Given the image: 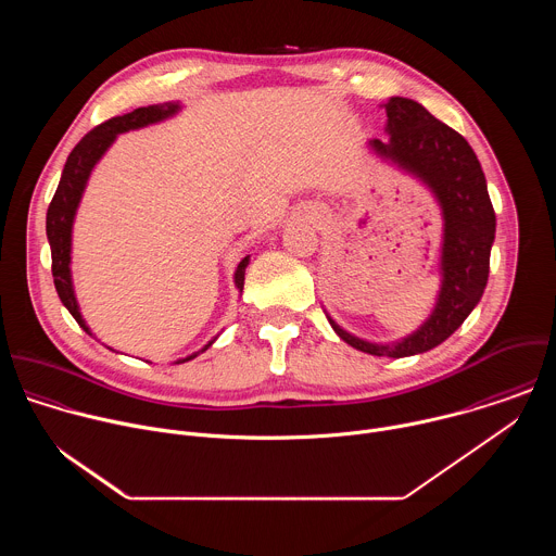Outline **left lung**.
<instances>
[{
    "label": "left lung",
    "mask_w": 556,
    "mask_h": 556,
    "mask_svg": "<svg viewBox=\"0 0 556 556\" xmlns=\"http://www.w3.org/2000/svg\"><path fill=\"white\" fill-rule=\"evenodd\" d=\"M384 112L389 142L376 138L371 147L422 178L442 206V290L425 326L395 345H374L330 324L348 345L365 354L403 358L446 341L480 303L491 268L495 211L482 165L462 134L412 99L393 97Z\"/></svg>",
    "instance_id": "left-lung-1"
}]
</instances>
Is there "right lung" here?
Listing matches in <instances>:
<instances>
[{
    "instance_id": "add662e5",
    "label": "right lung",
    "mask_w": 556,
    "mask_h": 556,
    "mask_svg": "<svg viewBox=\"0 0 556 556\" xmlns=\"http://www.w3.org/2000/svg\"><path fill=\"white\" fill-rule=\"evenodd\" d=\"M176 112H178V103H163V105L138 108V110H134L129 114L114 116V118L101 123L99 127H94L92 131H88L81 140H78V144L70 151L67 161H65L59 187H56L54 198H52V202L48 206L46 232H48L50 253H52V277H54V288L59 292V299L70 309V314L74 316L76 324L81 326L88 334H92V332L86 326L81 312H78L76 296H74V290H72V279H70V237H72V222H74V213H76L78 200H81V195H84L86 182H88L94 165L99 163V157L114 142L116 134H123V131H129V129H138V127L157 123V121H163V118H167V116H172ZM247 266H249V257H244L240 262V266H237V270H235V286L240 288V290L244 288ZM195 356L198 354H191V356H187V358H182L178 363L191 361Z\"/></svg>"
}]
</instances>
